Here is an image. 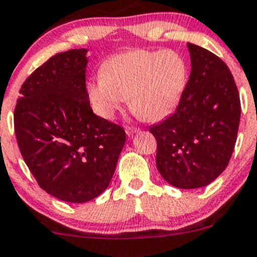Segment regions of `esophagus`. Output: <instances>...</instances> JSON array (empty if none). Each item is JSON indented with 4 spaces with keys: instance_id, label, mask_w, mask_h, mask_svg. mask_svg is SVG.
<instances>
[{
    "instance_id": "34e87169",
    "label": "esophagus",
    "mask_w": 257,
    "mask_h": 257,
    "mask_svg": "<svg viewBox=\"0 0 257 257\" xmlns=\"http://www.w3.org/2000/svg\"><path fill=\"white\" fill-rule=\"evenodd\" d=\"M137 132H140V128H137V127H126V135H127L128 137L134 136V135L137 134Z\"/></svg>"
}]
</instances>
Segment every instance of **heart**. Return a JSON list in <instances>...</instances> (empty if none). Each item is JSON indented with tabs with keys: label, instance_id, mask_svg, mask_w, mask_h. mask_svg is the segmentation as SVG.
Instances as JSON below:
<instances>
[{
	"label": "heart",
	"instance_id": "obj_1",
	"mask_svg": "<svg viewBox=\"0 0 257 257\" xmlns=\"http://www.w3.org/2000/svg\"><path fill=\"white\" fill-rule=\"evenodd\" d=\"M188 80V67L173 50L134 49L110 57L100 75L86 84L95 113L112 120L125 106L151 122L161 121L178 105Z\"/></svg>",
	"mask_w": 257,
	"mask_h": 257
}]
</instances>
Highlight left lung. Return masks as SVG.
I'll return each mask as SVG.
<instances>
[{
  "label": "left lung",
  "instance_id": "8db88e82",
  "mask_svg": "<svg viewBox=\"0 0 257 257\" xmlns=\"http://www.w3.org/2000/svg\"><path fill=\"white\" fill-rule=\"evenodd\" d=\"M189 80L176 111L150 127L156 165L171 186L195 189L215 181L229 163L240 122V96L225 63L188 43Z\"/></svg>",
  "mask_w": 257,
  "mask_h": 257
}]
</instances>
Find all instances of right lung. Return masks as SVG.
<instances>
[{
  "instance_id": "1",
  "label": "right lung",
  "mask_w": 257,
  "mask_h": 257,
  "mask_svg": "<svg viewBox=\"0 0 257 257\" xmlns=\"http://www.w3.org/2000/svg\"><path fill=\"white\" fill-rule=\"evenodd\" d=\"M88 49L58 53L23 83L15 109L22 157L39 187L85 203L109 187L126 141L122 127L92 112L86 94Z\"/></svg>"
}]
</instances>
